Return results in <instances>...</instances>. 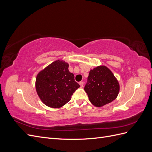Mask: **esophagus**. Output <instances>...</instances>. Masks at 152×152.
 <instances>
[{
  "label": "esophagus",
  "mask_w": 152,
  "mask_h": 152,
  "mask_svg": "<svg viewBox=\"0 0 152 152\" xmlns=\"http://www.w3.org/2000/svg\"><path fill=\"white\" fill-rule=\"evenodd\" d=\"M79 84H80V87H83V86H84V82L81 81V82H79Z\"/></svg>",
  "instance_id": "34e87169"
}]
</instances>
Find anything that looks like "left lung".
Returning <instances> with one entry per match:
<instances>
[{"label":"left lung","instance_id":"left-lung-1","mask_svg":"<svg viewBox=\"0 0 152 152\" xmlns=\"http://www.w3.org/2000/svg\"><path fill=\"white\" fill-rule=\"evenodd\" d=\"M84 90L90 102L96 107H102L116 99L120 86L112 71L101 65L90 70Z\"/></svg>","mask_w":152,"mask_h":152}]
</instances>
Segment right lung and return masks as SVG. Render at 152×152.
I'll use <instances>...</instances> for the list:
<instances>
[{
    "label": "right lung",
    "mask_w": 152,
    "mask_h": 152,
    "mask_svg": "<svg viewBox=\"0 0 152 152\" xmlns=\"http://www.w3.org/2000/svg\"><path fill=\"white\" fill-rule=\"evenodd\" d=\"M69 65L63 60L53 62L41 70L36 77L37 93L42 103L50 108L62 107L72 98L80 85L68 70Z\"/></svg>",
    "instance_id": "obj_1"
}]
</instances>
